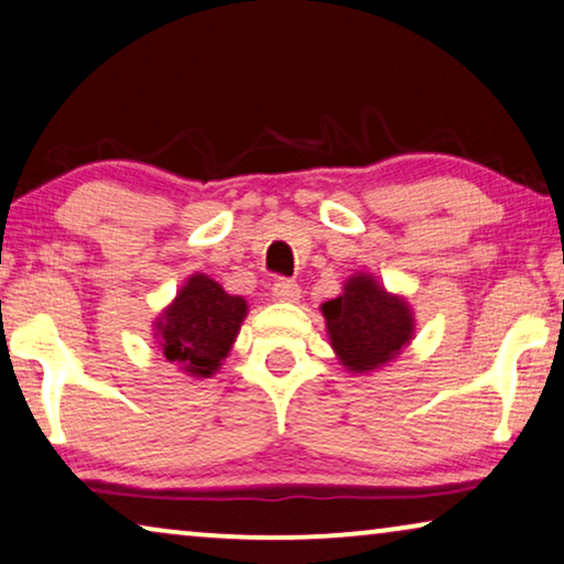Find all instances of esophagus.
I'll return each mask as SVG.
<instances>
[{"mask_svg":"<svg viewBox=\"0 0 564 564\" xmlns=\"http://www.w3.org/2000/svg\"><path fill=\"white\" fill-rule=\"evenodd\" d=\"M273 299L275 301H283V304H296V301L301 299V289L296 281H285V279H279L273 283Z\"/></svg>","mask_w":564,"mask_h":564,"instance_id":"1","label":"esophagus"}]
</instances>
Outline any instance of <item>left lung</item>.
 <instances>
[{
	"mask_svg": "<svg viewBox=\"0 0 564 564\" xmlns=\"http://www.w3.org/2000/svg\"><path fill=\"white\" fill-rule=\"evenodd\" d=\"M326 334L339 365L351 375L388 367L415 339V311L375 273H351L341 293L322 304Z\"/></svg>",
	"mask_w": 564,
	"mask_h": 564,
	"instance_id": "1",
	"label": "left lung"
}]
</instances>
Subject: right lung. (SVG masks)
I'll return each mask as SVG.
<instances>
[{
    "mask_svg": "<svg viewBox=\"0 0 564 564\" xmlns=\"http://www.w3.org/2000/svg\"><path fill=\"white\" fill-rule=\"evenodd\" d=\"M246 316V299L205 273H192L154 322V341L180 372L207 380L230 355Z\"/></svg>",
    "mask_w": 564,
    "mask_h": 564,
    "instance_id": "right-lung-1",
    "label": "right lung"
}]
</instances>
